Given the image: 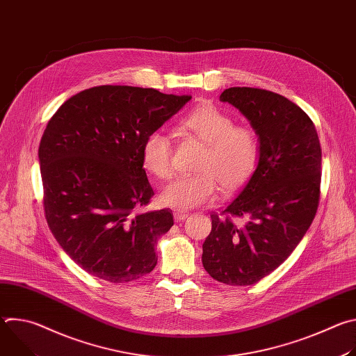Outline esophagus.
Returning <instances> with one entry per match:
<instances>
[{"label":"esophagus","mask_w":356,"mask_h":356,"mask_svg":"<svg viewBox=\"0 0 356 356\" xmlns=\"http://www.w3.org/2000/svg\"><path fill=\"white\" fill-rule=\"evenodd\" d=\"M173 217L176 221H183L188 217V211H184V210H175L173 213Z\"/></svg>","instance_id":"obj_1"}]
</instances>
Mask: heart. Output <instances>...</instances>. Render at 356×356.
Instances as JSON below:
<instances>
[{
	"label": "heart",
	"instance_id": "1",
	"mask_svg": "<svg viewBox=\"0 0 356 356\" xmlns=\"http://www.w3.org/2000/svg\"><path fill=\"white\" fill-rule=\"evenodd\" d=\"M181 127L206 143L195 175L177 176L161 193L165 206L190 210L214 201L220 186L232 193L245 186L257 172L261 143L257 131L235 125V120L216 106L204 104L190 111ZM143 169L158 179L173 175V142L163 129L146 135L140 149Z\"/></svg>",
	"mask_w": 356,
	"mask_h": 356
}]
</instances>
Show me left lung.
I'll use <instances>...</instances> for the list:
<instances>
[{
  "label": "left lung",
  "instance_id": "8db88e82",
  "mask_svg": "<svg viewBox=\"0 0 356 356\" xmlns=\"http://www.w3.org/2000/svg\"><path fill=\"white\" fill-rule=\"evenodd\" d=\"M220 99L255 128L261 159L238 195L211 213L202 266L221 283L248 286L280 266L310 228L321 194V145L312 118L280 94L231 87Z\"/></svg>",
  "mask_w": 356,
  "mask_h": 356
}]
</instances>
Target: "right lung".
Wrapping results in <instances>:
<instances>
[{"label":"right lung","instance_id":"right-lung-1","mask_svg":"<svg viewBox=\"0 0 356 356\" xmlns=\"http://www.w3.org/2000/svg\"><path fill=\"white\" fill-rule=\"evenodd\" d=\"M155 88L97 86L70 97L49 120L39 145L49 229L87 273L127 283L154 270L169 209L140 211L154 195L140 149L190 99Z\"/></svg>","mask_w":356,"mask_h":356}]
</instances>
